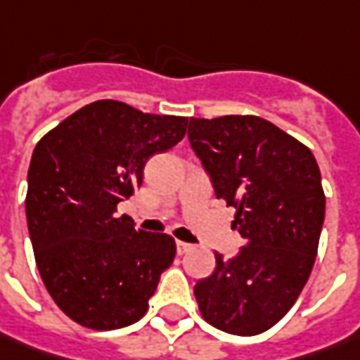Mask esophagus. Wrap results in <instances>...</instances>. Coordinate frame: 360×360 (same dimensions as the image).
<instances>
[{
	"label": "esophagus",
	"mask_w": 360,
	"mask_h": 360,
	"mask_svg": "<svg viewBox=\"0 0 360 360\" xmlns=\"http://www.w3.org/2000/svg\"><path fill=\"white\" fill-rule=\"evenodd\" d=\"M193 251V245L191 243H183V241H177V253L179 255H185Z\"/></svg>",
	"instance_id": "obj_1"
}]
</instances>
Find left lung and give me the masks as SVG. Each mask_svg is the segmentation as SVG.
<instances>
[{
	"mask_svg": "<svg viewBox=\"0 0 360 360\" xmlns=\"http://www.w3.org/2000/svg\"><path fill=\"white\" fill-rule=\"evenodd\" d=\"M187 137L217 199L235 207L245 245L195 285L203 319L253 337L279 323L315 265L325 221L321 171L309 147L255 115L189 119Z\"/></svg>",
	"mask_w": 360,
	"mask_h": 360,
	"instance_id": "left-lung-1",
	"label": "left lung"
}]
</instances>
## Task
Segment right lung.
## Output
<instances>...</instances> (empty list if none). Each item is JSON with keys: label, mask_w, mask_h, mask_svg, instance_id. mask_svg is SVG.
<instances>
[{"label": "right lung", "mask_w": 360, "mask_h": 360, "mask_svg": "<svg viewBox=\"0 0 360 360\" xmlns=\"http://www.w3.org/2000/svg\"><path fill=\"white\" fill-rule=\"evenodd\" d=\"M187 123L101 99L35 145L25 197L35 263L57 307L83 327L137 323L173 263L175 239L135 229L117 205L141 187L145 163L185 137Z\"/></svg>", "instance_id": "add662e5"}]
</instances>
